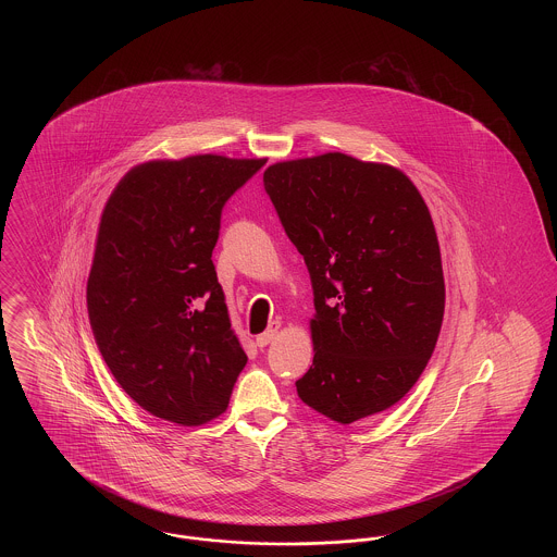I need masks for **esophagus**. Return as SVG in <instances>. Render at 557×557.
Masks as SVG:
<instances>
[{"label":"esophagus","mask_w":557,"mask_h":557,"mask_svg":"<svg viewBox=\"0 0 557 557\" xmlns=\"http://www.w3.org/2000/svg\"><path fill=\"white\" fill-rule=\"evenodd\" d=\"M280 330H282V323H280V321H271L265 332H263V334H259V336L255 338V343H257V346H261V348H263V346L271 345V343L277 338Z\"/></svg>","instance_id":"obj_1"}]
</instances>
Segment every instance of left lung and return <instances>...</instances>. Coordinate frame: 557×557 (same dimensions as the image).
Here are the masks:
<instances>
[{"label":"left lung","instance_id":"left-lung-1","mask_svg":"<svg viewBox=\"0 0 557 557\" xmlns=\"http://www.w3.org/2000/svg\"><path fill=\"white\" fill-rule=\"evenodd\" d=\"M263 184L315 296L298 397L343 425L386 411L422 375L445 315L422 194L397 166L343 152L275 162Z\"/></svg>","mask_w":557,"mask_h":557}]
</instances>
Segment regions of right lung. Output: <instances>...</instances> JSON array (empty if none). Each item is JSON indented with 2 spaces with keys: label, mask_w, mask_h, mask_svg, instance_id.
<instances>
[{
  "label": "right lung",
  "mask_w": 557,
  "mask_h": 557,
  "mask_svg": "<svg viewBox=\"0 0 557 557\" xmlns=\"http://www.w3.org/2000/svg\"><path fill=\"white\" fill-rule=\"evenodd\" d=\"M265 159L196 154L135 164L102 211L87 311L121 388L154 418H219L248 357L216 282L221 209Z\"/></svg>",
  "instance_id": "1"
}]
</instances>
